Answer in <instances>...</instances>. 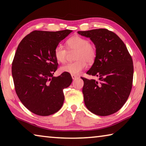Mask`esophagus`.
I'll return each instance as SVG.
<instances>
[{"label": "esophagus", "instance_id": "34e87169", "mask_svg": "<svg viewBox=\"0 0 146 146\" xmlns=\"http://www.w3.org/2000/svg\"><path fill=\"white\" fill-rule=\"evenodd\" d=\"M71 77H72L73 80H75V79H76L77 78H78L77 76H75V75H71Z\"/></svg>", "mask_w": 146, "mask_h": 146}]
</instances>
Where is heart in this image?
I'll list each match as a JSON object with an SVG mask.
<instances>
[{
	"mask_svg": "<svg viewBox=\"0 0 146 146\" xmlns=\"http://www.w3.org/2000/svg\"><path fill=\"white\" fill-rule=\"evenodd\" d=\"M66 45L69 51L76 50L75 58L76 61L62 66L60 69L62 72L70 73L71 75H78L86 68L87 62L91 64L95 60L97 49L87 38L74 36L66 41ZM54 56L58 62L64 63L66 60L67 51L62 46L58 44L54 50Z\"/></svg>",
	"mask_w": 146,
	"mask_h": 146,
	"instance_id": "1",
	"label": "heart"
}]
</instances>
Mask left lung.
I'll return each instance as SVG.
<instances>
[{
    "mask_svg": "<svg viewBox=\"0 0 146 146\" xmlns=\"http://www.w3.org/2000/svg\"><path fill=\"white\" fill-rule=\"evenodd\" d=\"M78 33L90 38L97 49L95 60L87 74L97 76L99 80L82 78L85 105L97 115H112L124 105L131 90V56L123 41L108 29H91Z\"/></svg>",
    "mask_w": 146,
    "mask_h": 146,
    "instance_id": "left-lung-1",
    "label": "left lung"
}]
</instances>
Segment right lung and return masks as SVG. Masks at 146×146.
<instances>
[{
  "instance_id": "obj_1",
  "label": "right lung",
  "mask_w": 146,
  "mask_h": 146,
  "mask_svg": "<svg viewBox=\"0 0 146 146\" xmlns=\"http://www.w3.org/2000/svg\"><path fill=\"white\" fill-rule=\"evenodd\" d=\"M72 31H33L19 44L12 63L15 88L23 104L35 114L52 115L63 105V90L72 78L64 72L53 76L58 66L54 50Z\"/></svg>"
}]
</instances>
